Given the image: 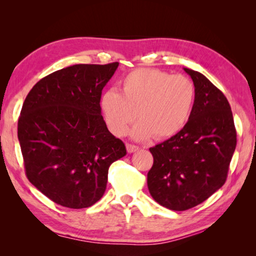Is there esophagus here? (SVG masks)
<instances>
[{"label": "esophagus", "instance_id": "obj_1", "mask_svg": "<svg viewBox=\"0 0 256 256\" xmlns=\"http://www.w3.org/2000/svg\"><path fill=\"white\" fill-rule=\"evenodd\" d=\"M126 150H128V154H133V152H136V151L138 150V146H134V144H126Z\"/></svg>", "mask_w": 256, "mask_h": 256}]
</instances>
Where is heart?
Listing matches in <instances>:
<instances>
[{
	"instance_id": "obj_1",
	"label": "heart",
	"mask_w": 256,
	"mask_h": 256,
	"mask_svg": "<svg viewBox=\"0 0 256 256\" xmlns=\"http://www.w3.org/2000/svg\"><path fill=\"white\" fill-rule=\"evenodd\" d=\"M196 102V86L184 76H172L157 68H136L120 81V94L108 89L100 107L110 131L122 136L136 116L140 123L132 130L136 140L151 136L164 140L184 128Z\"/></svg>"
}]
</instances>
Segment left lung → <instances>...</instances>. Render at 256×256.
I'll return each instance as SVG.
<instances>
[{"label": "left lung", "mask_w": 256, "mask_h": 256, "mask_svg": "<svg viewBox=\"0 0 256 256\" xmlns=\"http://www.w3.org/2000/svg\"><path fill=\"white\" fill-rule=\"evenodd\" d=\"M196 86V102L184 128L150 148L154 164L148 188L156 202L184 211L196 206L227 180L237 138L224 94L202 73L184 68Z\"/></svg>", "instance_id": "obj_1"}]
</instances>
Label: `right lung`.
I'll use <instances>...</instances> for the list:
<instances>
[{"mask_svg": "<svg viewBox=\"0 0 256 256\" xmlns=\"http://www.w3.org/2000/svg\"><path fill=\"white\" fill-rule=\"evenodd\" d=\"M118 63L76 64L50 73L26 97L18 138L26 175L60 206L82 209L104 196L108 168L126 154L102 115L104 86Z\"/></svg>", "mask_w": 256, "mask_h": 256, "instance_id": "add662e5", "label": "right lung"}]
</instances>
